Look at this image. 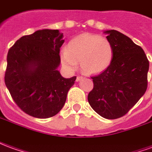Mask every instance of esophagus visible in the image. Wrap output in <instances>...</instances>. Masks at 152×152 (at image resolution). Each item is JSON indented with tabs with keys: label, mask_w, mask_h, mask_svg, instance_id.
Here are the masks:
<instances>
[{
	"label": "esophagus",
	"mask_w": 152,
	"mask_h": 152,
	"mask_svg": "<svg viewBox=\"0 0 152 152\" xmlns=\"http://www.w3.org/2000/svg\"><path fill=\"white\" fill-rule=\"evenodd\" d=\"M83 79V76H77L76 77V81H80V80H82Z\"/></svg>",
	"instance_id": "obj_1"
}]
</instances>
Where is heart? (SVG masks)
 <instances>
[{"mask_svg": "<svg viewBox=\"0 0 152 152\" xmlns=\"http://www.w3.org/2000/svg\"><path fill=\"white\" fill-rule=\"evenodd\" d=\"M111 41L99 35L83 34L70 41L61 53V61L70 71H75L80 62L81 69L88 74L105 71L113 59Z\"/></svg>", "mask_w": 152, "mask_h": 152, "instance_id": "1", "label": "heart"}]
</instances>
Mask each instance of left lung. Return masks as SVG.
I'll return each instance as SVG.
<instances>
[{
  "label": "left lung",
  "mask_w": 152,
  "mask_h": 152,
  "mask_svg": "<svg viewBox=\"0 0 152 152\" xmlns=\"http://www.w3.org/2000/svg\"><path fill=\"white\" fill-rule=\"evenodd\" d=\"M104 33L113 46V59L104 72L91 77L94 89L88 101L98 114L113 120L124 115L145 94L149 61L127 36L115 30Z\"/></svg>",
  "instance_id": "obj_1"
}]
</instances>
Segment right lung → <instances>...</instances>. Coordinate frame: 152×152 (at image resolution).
Returning <instances> with one entry per match:
<instances>
[{
    "label": "right lung",
    "mask_w": 152,
    "mask_h": 152,
    "mask_svg": "<svg viewBox=\"0 0 152 152\" xmlns=\"http://www.w3.org/2000/svg\"><path fill=\"white\" fill-rule=\"evenodd\" d=\"M63 38L58 30H38L22 37L9 50L5 86L18 107L33 117L58 114L75 84L76 76L64 78L58 71Z\"/></svg>",
    "instance_id": "1"
}]
</instances>
